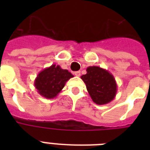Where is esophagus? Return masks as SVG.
<instances>
[{"mask_svg":"<svg viewBox=\"0 0 150 150\" xmlns=\"http://www.w3.org/2000/svg\"><path fill=\"white\" fill-rule=\"evenodd\" d=\"M74 74H75V76H78V77H79V76H80V75H81V72H80L79 71H75Z\"/></svg>","mask_w":150,"mask_h":150,"instance_id":"34e87169","label":"esophagus"}]
</instances>
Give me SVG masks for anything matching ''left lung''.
<instances>
[{
    "instance_id": "obj_1",
    "label": "left lung",
    "mask_w": 150,
    "mask_h": 150,
    "mask_svg": "<svg viewBox=\"0 0 150 150\" xmlns=\"http://www.w3.org/2000/svg\"><path fill=\"white\" fill-rule=\"evenodd\" d=\"M81 76L93 101L98 105L111 102L116 96L117 86L111 73L98 66H89Z\"/></svg>"
}]
</instances>
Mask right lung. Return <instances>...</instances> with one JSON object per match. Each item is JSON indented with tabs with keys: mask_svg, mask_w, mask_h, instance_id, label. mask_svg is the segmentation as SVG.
<instances>
[{
	"mask_svg": "<svg viewBox=\"0 0 150 150\" xmlns=\"http://www.w3.org/2000/svg\"><path fill=\"white\" fill-rule=\"evenodd\" d=\"M72 77V74L68 70L62 69L60 65L52 64L39 73L34 86L40 96L54 99L64 87L66 82Z\"/></svg>",
	"mask_w": 150,
	"mask_h": 150,
	"instance_id": "1",
	"label": "right lung"
}]
</instances>
